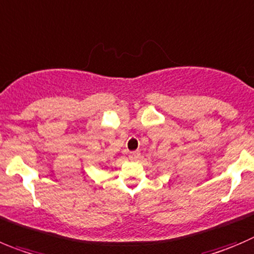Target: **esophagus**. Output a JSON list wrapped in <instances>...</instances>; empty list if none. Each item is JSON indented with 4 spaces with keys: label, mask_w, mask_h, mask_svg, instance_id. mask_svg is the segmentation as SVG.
Instances as JSON below:
<instances>
[{
    "label": "esophagus",
    "mask_w": 254,
    "mask_h": 254,
    "mask_svg": "<svg viewBox=\"0 0 254 254\" xmlns=\"http://www.w3.org/2000/svg\"><path fill=\"white\" fill-rule=\"evenodd\" d=\"M140 156V153L139 151H130L129 153V158L131 160H136Z\"/></svg>",
    "instance_id": "esophagus-1"
}]
</instances>
